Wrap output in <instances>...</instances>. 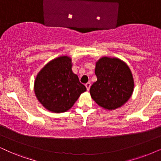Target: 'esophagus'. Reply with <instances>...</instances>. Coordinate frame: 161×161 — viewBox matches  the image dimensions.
<instances>
[{"mask_svg":"<svg viewBox=\"0 0 161 161\" xmlns=\"http://www.w3.org/2000/svg\"><path fill=\"white\" fill-rule=\"evenodd\" d=\"M85 87H86L87 90L89 91L90 90V87H91V83L90 82H87V84H85Z\"/></svg>","mask_w":161,"mask_h":161,"instance_id":"1","label":"esophagus"}]
</instances>
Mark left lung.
<instances>
[{
  "instance_id": "left-lung-1",
  "label": "left lung",
  "mask_w": 161,
  "mask_h": 161,
  "mask_svg": "<svg viewBox=\"0 0 161 161\" xmlns=\"http://www.w3.org/2000/svg\"><path fill=\"white\" fill-rule=\"evenodd\" d=\"M97 82L91 85V98L106 110L120 108L130 99L135 82L129 67L118 58L103 56L96 62Z\"/></svg>"
}]
</instances>
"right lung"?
Instances as JSON below:
<instances>
[{"label":"right lung","mask_w":161,"mask_h":161,"mask_svg":"<svg viewBox=\"0 0 161 161\" xmlns=\"http://www.w3.org/2000/svg\"><path fill=\"white\" fill-rule=\"evenodd\" d=\"M34 91L47 110L62 113L73 107L81 93L86 91V87L73 73L70 57L62 56L49 62L38 73Z\"/></svg>","instance_id":"right-lung-1"}]
</instances>
